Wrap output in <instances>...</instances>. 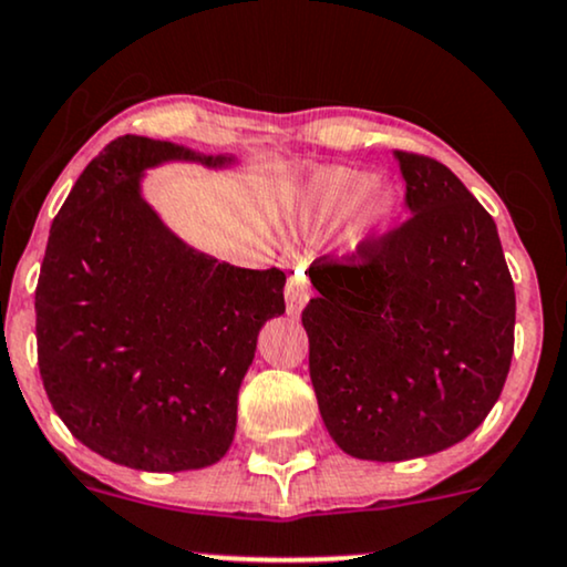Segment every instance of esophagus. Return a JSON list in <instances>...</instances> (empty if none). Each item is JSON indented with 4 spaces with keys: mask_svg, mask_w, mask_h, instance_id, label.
I'll return each mask as SVG.
<instances>
[{
    "mask_svg": "<svg viewBox=\"0 0 567 567\" xmlns=\"http://www.w3.org/2000/svg\"><path fill=\"white\" fill-rule=\"evenodd\" d=\"M308 298H311V282H308L306 269L296 267L288 277V288H285V303H288L290 317H298L303 311Z\"/></svg>",
    "mask_w": 567,
    "mask_h": 567,
    "instance_id": "1",
    "label": "esophagus"
}]
</instances>
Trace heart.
<instances>
[{"label": "heart", "instance_id": "obj_1", "mask_svg": "<svg viewBox=\"0 0 567 567\" xmlns=\"http://www.w3.org/2000/svg\"><path fill=\"white\" fill-rule=\"evenodd\" d=\"M306 204L319 217H342L353 212L355 238L374 240L395 225L400 193L392 183L374 181L353 167H319L306 183Z\"/></svg>", "mask_w": 567, "mask_h": 567}]
</instances>
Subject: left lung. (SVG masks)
Segmentation results:
<instances>
[{
	"label": "left lung",
	"instance_id": "8db88e82",
	"mask_svg": "<svg viewBox=\"0 0 567 567\" xmlns=\"http://www.w3.org/2000/svg\"><path fill=\"white\" fill-rule=\"evenodd\" d=\"M413 217L311 275L308 371L358 461L426 457L476 432L513 358L515 288L494 219L444 164L395 152Z\"/></svg>",
	"mask_w": 567,
	"mask_h": 567
}]
</instances>
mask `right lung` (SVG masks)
Wrapping results in <instances>:
<instances>
[{
    "label": "right lung",
    "instance_id": "right-lung-1",
    "mask_svg": "<svg viewBox=\"0 0 567 567\" xmlns=\"http://www.w3.org/2000/svg\"><path fill=\"white\" fill-rule=\"evenodd\" d=\"M238 167L235 154L123 135L52 221L35 340L49 403L85 447L135 471H196L230 450L256 340L285 313V271L193 248L143 196L146 169Z\"/></svg>",
    "mask_w": 567,
    "mask_h": 567
}]
</instances>
